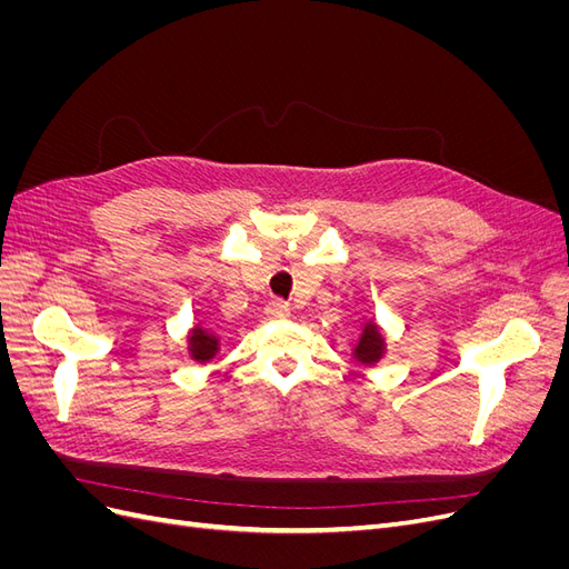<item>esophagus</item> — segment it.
I'll use <instances>...</instances> for the list:
<instances>
[{
    "label": "esophagus",
    "mask_w": 569,
    "mask_h": 569,
    "mask_svg": "<svg viewBox=\"0 0 569 569\" xmlns=\"http://www.w3.org/2000/svg\"><path fill=\"white\" fill-rule=\"evenodd\" d=\"M289 311H291V308H289V303L284 299H270L268 306H266V313L270 318H287Z\"/></svg>",
    "instance_id": "1"
}]
</instances>
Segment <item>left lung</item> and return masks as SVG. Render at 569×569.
Segmentation results:
<instances>
[{"label":"left lung","instance_id":"left-lung-1","mask_svg":"<svg viewBox=\"0 0 569 569\" xmlns=\"http://www.w3.org/2000/svg\"><path fill=\"white\" fill-rule=\"evenodd\" d=\"M358 360H363V363H375L377 358L382 356V335L377 332L375 325H368L363 337L358 341V349H356Z\"/></svg>","mask_w":569,"mask_h":569}]
</instances>
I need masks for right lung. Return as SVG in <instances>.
<instances>
[{
  "label": "right lung",
  "instance_id": "add662e5",
  "mask_svg": "<svg viewBox=\"0 0 569 569\" xmlns=\"http://www.w3.org/2000/svg\"><path fill=\"white\" fill-rule=\"evenodd\" d=\"M189 347H192V358H197L203 363V360L213 358V353L218 351V341L209 332L194 330L192 337H189Z\"/></svg>",
  "mask_w": 569,
  "mask_h": 569
}]
</instances>
